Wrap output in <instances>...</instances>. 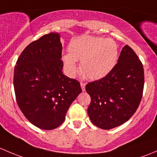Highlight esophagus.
Listing matches in <instances>:
<instances>
[{
    "instance_id": "1",
    "label": "esophagus",
    "mask_w": 157,
    "mask_h": 157,
    "mask_svg": "<svg viewBox=\"0 0 157 157\" xmlns=\"http://www.w3.org/2000/svg\"><path fill=\"white\" fill-rule=\"evenodd\" d=\"M80 86H81L82 91L84 92L85 91V88H86V84L84 83H80Z\"/></svg>"
}]
</instances>
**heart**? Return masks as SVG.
<instances>
[{"label": "heart", "instance_id": "heart-1", "mask_svg": "<svg viewBox=\"0 0 157 157\" xmlns=\"http://www.w3.org/2000/svg\"><path fill=\"white\" fill-rule=\"evenodd\" d=\"M118 45L111 38L83 35L74 39L68 47L69 54L62 56L64 67L68 75L74 77L78 72L77 62L86 77L92 80L108 75L118 61Z\"/></svg>", "mask_w": 157, "mask_h": 157}]
</instances>
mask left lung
<instances>
[{"mask_svg": "<svg viewBox=\"0 0 157 157\" xmlns=\"http://www.w3.org/2000/svg\"><path fill=\"white\" fill-rule=\"evenodd\" d=\"M144 83L142 63L131 47L124 46L112 71L86 86L91 97L87 112L92 123L102 129L126 123L138 108Z\"/></svg>", "mask_w": 157, "mask_h": 157, "instance_id": "1", "label": "left lung"}]
</instances>
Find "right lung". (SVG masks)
I'll return each instance as SVG.
<instances>
[{
  "label": "right lung",
  "mask_w": 157,
  "mask_h": 157,
  "mask_svg": "<svg viewBox=\"0 0 157 157\" xmlns=\"http://www.w3.org/2000/svg\"><path fill=\"white\" fill-rule=\"evenodd\" d=\"M62 51L59 33L45 34L25 47L14 69L18 105L28 120L41 129L62 124L82 92L78 81L62 73Z\"/></svg>",
  "instance_id": "1"
}]
</instances>
